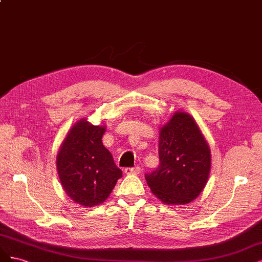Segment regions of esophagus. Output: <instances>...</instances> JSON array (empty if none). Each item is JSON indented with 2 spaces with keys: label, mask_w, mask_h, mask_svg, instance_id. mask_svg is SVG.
I'll list each match as a JSON object with an SVG mask.
<instances>
[{
  "label": "esophagus",
  "mask_w": 262,
  "mask_h": 262,
  "mask_svg": "<svg viewBox=\"0 0 262 262\" xmlns=\"http://www.w3.org/2000/svg\"><path fill=\"white\" fill-rule=\"evenodd\" d=\"M126 174H139L140 173V167L135 166V167H126L125 168Z\"/></svg>",
  "instance_id": "obj_1"
}]
</instances>
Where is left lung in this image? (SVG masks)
I'll return each instance as SVG.
<instances>
[{
    "mask_svg": "<svg viewBox=\"0 0 262 262\" xmlns=\"http://www.w3.org/2000/svg\"><path fill=\"white\" fill-rule=\"evenodd\" d=\"M159 137L160 164L145 174L148 186L164 204H188L200 195L208 181V143L195 121L184 112H176Z\"/></svg>",
    "mask_w": 262,
    "mask_h": 262,
    "instance_id": "left-lung-1",
    "label": "left lung"
}]
</instances>
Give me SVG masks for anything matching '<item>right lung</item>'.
I'll return each mask as SVG.
<instances>
[{
    "label": "right lung",
    "mask_w": 262,
    "mask_h": 262,
    "mask_svg": "<svg viewBox=\"0 0 262 262\" xmlns=\"http://www.w3.org/2000/svg\"><path fill=\"white\" fill-rule=\"evenodd\" d=\"M105 128L81 120L73 126L57 155L56 166L64 190L75 202L94 207L103 202L122 170L103 146Z\"/></svg>",
    "instance_id": "obj_1"
}]
</instances>
